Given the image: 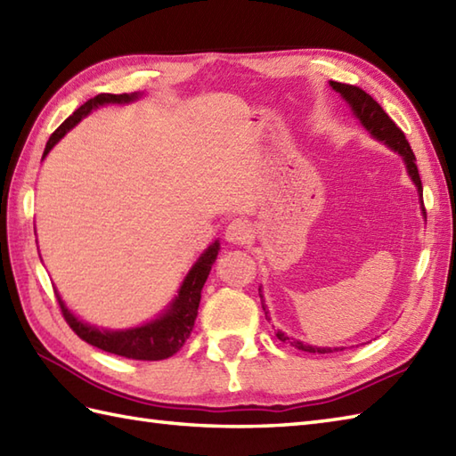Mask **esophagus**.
I'll return each instance as SVG.
<instances>
[{
  "label": "esophagus",
  "instance_id": "1",
  "mask_svg": "<svg viewBox=\"0 0 456 456\" xmlns=\"http://www.w3.org/2000/svg\"><path fill=\"white\" fill-rule=\"evenodd\" d=\"M251 238V224L244 218H236L232 220L228 228H226V240L232 241V244H246V241Z\"/></svg>",
  "mask_w": 456,
  "mask_h": 456
}]
</instances>
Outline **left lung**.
<instances>
[{
    "mask_svg": "<svg viewBox=\"0 0 456 456\" xmlns=\"http://www.w3.org/2000/svg\"><path fill=\"white\" fill-rule=\"evenodd\" d=\"M331 87L339 91V94L346 97V101H349V105L353 107V113L357 115L361 125L365 126L374 138L384 140V142H387L392 150L400 151L403 161H406L408 174L413 179V183H416L419 195H421V202H423V187H421L419 171L416 166V156H413V150L406 140V134L402 133V128L394 123V120L387 113H384V109L367 94V91H362L357 86L339 84V82H331ZM263 310H265V306H263ZM277 338L282 343H290L292 347L308 351V353H331V349H320V347L305 346V343H300V341H289V338L282 331H277Z\"/></svg>",
    "mask_w": 456,
    "mask_h": 456,
    "instance_id": "obj_1",
    "label": "left lung"
}]
</instances>
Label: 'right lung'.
I'll return each instance as SVG.
<instances>
[{
	"label": "right lung",
	"instance_id": "right-lung-1",
	"mask_svg": "<svg viewBox=\"0 0 456 456\" xmlns=\"http://www.w3.org/2000/svg\"><path fill=\"white\" fill-rule=\"evenodd\" d=\"M136 95L128 94H99L94 99L86 101V103L74 110V115H69L62 125H60L53 134H50L45 156L50 151L60 138H62L69 128L82 120L91 109L103 103H126V101L134 99ZM218 256V241H215L205 254L199 257L195 267L189 271L187 279L183 281V287L179 289V297H175L174 305L169 310L146 326H140L134 330L126 331H101L97 328H91L87 323L79 322L72 312H69L64 302L56 295L60 312L66 320V323L79 339H84L89 346H94L101 351L115 353L118 357L136 359V361H161L171 355L185 346V341L191 338L193 331L197 310L200 302V290L205 287V281L212 269V263L216 261Z\"/></svg>",
	"mask_w": 456,
	"mask_h": 456
}]
</instances>
